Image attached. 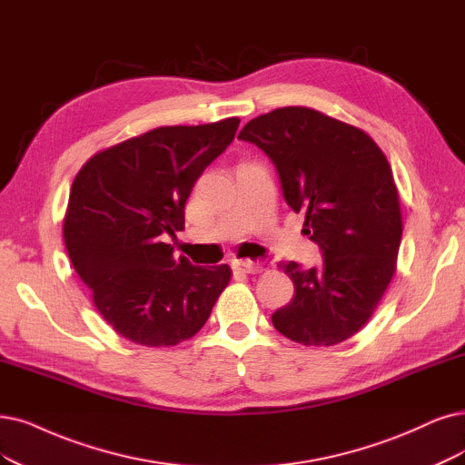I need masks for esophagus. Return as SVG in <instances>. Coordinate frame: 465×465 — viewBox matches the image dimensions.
<instances>
[{
  "mask_svg": "<svg viewBox=\"0 0 465 465\" xmlns=\"http://www.w3.org/2000/svg\"><path fill=\"white\" fill-rule=\"evenodd\" d=\"M232 266L239 273H259V272H262V264L252 262V261H235V262H232Z\"/></svg>",
  "mask_w": 465,
  "mask_h": 465,
  "instance_id": "obj_1",
  "label": "esophagus"
}]
</instances>
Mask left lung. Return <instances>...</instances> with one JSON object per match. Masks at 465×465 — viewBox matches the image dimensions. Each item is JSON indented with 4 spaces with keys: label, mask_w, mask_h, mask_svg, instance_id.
Segmentation results:
<instances>
[{
    "label": "left lung",
    "mask_w": 465,
    "mask_h": 465,
    "mask_svg": "<svg viewBox=\"0 0 465 465\" xmlns=\"http://www.w3.org/2000/svg\"><path fill=\"white\" fill-rule=\"evenodd\" d=\"M237 137L268 154L323 256L311 270L280 262L295 295L272 314L273 328L306 347L337 345L366 325L397 270L402 214L391 164L364 130L311 107L256 116Z\"/></svg>",
    "instance_id": "left-lung-1"
}]
</instances>
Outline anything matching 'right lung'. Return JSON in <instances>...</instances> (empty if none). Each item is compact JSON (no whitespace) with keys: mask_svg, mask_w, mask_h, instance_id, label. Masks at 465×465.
Instances as JSON below:
<instances>
[{"mask_svg":"<svg viewBox=\"0 0 465 465\" xmlns=\"http://www.w3.org/2000/svg\"><path fill=\"white\" fill-rule=\"evenodd\" d=\"M239 118L161 126L95 153L76 174L64 245L111 328L143 347H174L209 320L228 264L193 266L164 243L185 226L197 178L233 142Z\"/></svg>","mask_w":465,"mask_h":465,"instance_id":"1","label":"right lung"}]
</instances>
